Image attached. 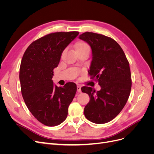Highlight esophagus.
<instances>
[{"instance_id": "1", "label": "esophagus", "mask_w": 154, "mask_h": 154, "mask_svg": "<svg viewBox=\"0 0 154 154\" xmlns=\"http://www.w3.org/2000/svg\"><path fill=\"white\" fill-rule=\"evenodd\" d=\"M77 91L78 92H81L82 90H81V86L80 85H77Z\"/></svg>"}]
</instances>
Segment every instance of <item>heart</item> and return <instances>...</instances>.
Listing matches in <instances>:
<instances>
[{"instance_id":"obj_1","label":"heart","mask_w":154,"mask_h":154,"mask_svg":"<svg viewBox=\"0 0 154 154\" xmlns=\"http://www.w3.org/2000/svg\"><path fill=\"white\" fill-rule=\"evenodd\" d=\"M75 48H76V50H77V49L89 48V47H88V45L86 43L83 42H80L76 44V45L75 46Z\"/></svg>"}]
</instances>
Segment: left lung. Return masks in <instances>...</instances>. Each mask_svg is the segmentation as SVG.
I'll return each mask as SVG.
<instances>
[{
	"mask_svg": "<svg viewBox=\"0 0 154 154\" xmlns=\"http://www.w3.org/2000/svg\"><path fill=\"white\" fill-rule=\"evenodd\" d=\"M79 38L91 46L92 60L88 72L101 87L97 92L90 87L81 88L90 97L84 114L92 123H108L122 110L130 96L132 80L129 63L122 48L110 37L85 32Z\"/></svg>",
	"mask_w": 154,
	"mask_h": 154,
	"instance_id": "left-lung-1",
	"label": "left lung"
}]
</instances>
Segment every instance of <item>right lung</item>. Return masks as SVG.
<instances>
[{"mask_svg":"<svg viewBox=\"0 0 154 154\" xmlns=\"http://www.w3.org/2000/svg\"><path fill=\"white\" fill-rule=\"evenodd\" d=\"M78 35L77 31L47 35L31 43L23 55L19 73L22 97L34 117L46 126L66 120L76 94L75 83L58 87L52 78L63 50Z\"/></svg>","mask_w":154,"mask_h":154,"instance_id":"add662e5","label":"right lung"}]
</instances>
